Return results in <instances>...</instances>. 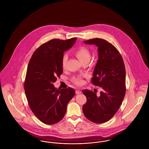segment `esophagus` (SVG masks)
Returning <instances> with one entry per match:
<instances>
[{"label": "esophagus", "instance_id": "esophagus-1", "mask_svg": "<svg viewBox=\"0 0 149 149\" xmlns=\"http://www.w3.org/2000/svg\"><path fill=\"white\" fill-rule=\"evenodd\" d=\"M75 93H76V94H79L81 93V91L80 90H76Z\"/></svg>", "mask_w": 149, "mask_h": 149}]
</instances>
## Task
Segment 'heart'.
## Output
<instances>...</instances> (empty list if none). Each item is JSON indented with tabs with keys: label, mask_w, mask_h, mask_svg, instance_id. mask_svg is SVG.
I'll list each match as a JSON object with an SVG mask.
<instances>
[{
	"label": "heart",
	"mask_w": 149,
	"mask_h": 149,
	"mask_svg": "<svg viewBox=\"0 0 149 149\" xmlns=\"http://www.w3.org/2000/svg\"><path fill=\"white\" fill-rule=\"evenodd\" d=\"M74 53L77 58L82 63H83L84 61L86 60H89L90 58V52L89 49L86 47L83 46V47H79L75 51ZM68 59V55L66 54H64L61 59V65L63 68H65L66 64ZM72 80L73 83L77 85H81L84 83L83 79L80 77H74L72 78Z\"/></svg>",
	"instance_id": "1"
}]
</instances>
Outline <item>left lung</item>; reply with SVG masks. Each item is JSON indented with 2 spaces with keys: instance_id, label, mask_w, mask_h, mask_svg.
<instances>
[{
  "instance_id": "left-lung-1",
  "label": "left lung",
  "mask_w": 149,
  "mask_h": 149,
  "mask_svg": "<svg viewBox=\"0 0 149 149\" xmlns=\"http://www.w3.org/2000/svg\"><path fill=\"white\" fill-rule=\"evenodd\" d=\"M97 47L98 56L91 83L101 87L99 95L85 89L82 92L87 101L83 107L85 116L90 121L102 124L111 119L117 113L126 93L125 65L117 49L100 38L84 41Z\"/></svg>"
}]
</instances>
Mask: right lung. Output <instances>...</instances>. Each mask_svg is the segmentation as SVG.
<instances>
[{
  "label": "right lung",
  "instance_id": "add662e5",
  "mask_svg": "<svg viewBox=\"0 0 149 149\" xmlns=\"http://www.w3.org/2000/svg\"><path fill=\"white\" fill-rule=\"evenodd\" d=\"M77 40L54 39L42 44L31 56L24 84L25 93L32 112L42 123L55 124L64 118L68 102L74 97L72 88L57 89L54 86L63 73L64 53Z\"/></svg>",
  "mask_w": 149,
  "mask_h": 149
}]
</instances>
